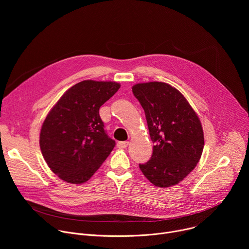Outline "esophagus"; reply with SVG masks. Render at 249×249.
Here are the masks:
<instances>
[{"label": "esophagus", "instance_id": "34e87169", "mask_svg": "<svg viewBox=\"0 0 249 249\" xmlns=\"http://www.w3.org/2000/svg\"><path fill=\"white\" fill-rule=\"evenodd\" d=\"M128 145H129V142H118L117 143V147L119 149H125L128 147Z\"/></svg>", "mask_w": 249, "mask_h": 249}]
</instances>
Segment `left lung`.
I'll return each instance as SVG.
<instances>
[{"label": "left lung", "instance_id": "1", "mask_svg": "<svg viewBox=\"0 0 249 249\" xmlns=\"http://www.w3.org/2000/svg\"><path fill=\"white\" fill-rule=\"evenodd\" d=\"M132 90L145 111L155 144L151 160L139 164L140 169L158 187L179 183L202 156L204 133L199 117L183 94L168 84H137Z\"/></svg>", "mask_w": 249, "mask_h": 249}]
</instances>
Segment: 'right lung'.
Masks as SVG:
<instances>
[{
    "instance_id": "add662e5",
    "label": "right lung",
    "mask_w": 249,
    "mask_h": 249,
    "mask_svg": "<svg viewBox=\"0 0 249 249\" xmlns=\"http://www.w3.org/2000/svg\"><path fill=\"white\" fill-rule=\"evenodd\" d=\"M119 88L115 82L83 81L70 88L47 114L40 131V150L62 180L88 181L112 152L115 141L104 131L99 108Z\"/></svg>"
}]
</instances>
